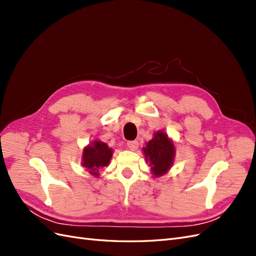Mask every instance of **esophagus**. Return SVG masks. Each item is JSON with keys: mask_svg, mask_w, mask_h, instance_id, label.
I'll use <instances>...</instances> for the list:
<instances>
[{"mask_svg": "<svg viewBox=\"0 0 256 256\" xmlns=\"http://www.w3.org/2000/svg\"><path fill=\"white\" fill-rule=\"evenodd\" d=\"M127 147L130 150H136L138 147V141H129V142H127Z\"/></svg>", "mask_w": 256, "mask_h": 256, "instance_id": "1", "label": "esophagus"}]
</instances>
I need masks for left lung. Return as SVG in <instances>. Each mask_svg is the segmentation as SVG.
I'll return each instance as SVG.
<instances>
[{"label":"left lung","instance_id":"1","mask_svg":"<svg viewBox=\"0 0 256 256\" xmlns=\"http://www.w3.org/2000/svg\"><path fill=\"white\" fill-rule=\"evenodd\" d=\"M154 136L143 150L146 160L150 161L152 166V173L156 176H161L166 174L173 164L175 147L162 131H158Z\"/></svg>","mask_w":256,"mask_h":256}]
</instances>
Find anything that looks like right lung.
<instances>
[{
	"instance_id": "right-lung-1",
	"label": "right lung",
	"mask_w": 256,
	"mask_h": 256,
	"mask_svg": "<svg viewBox=\"0 0 256 256\" xmlns=\"http://www.w3.org/2000/svg\"><path fill=\"white\" fill-rule=\"evenodd\" d=\"M112 157V150L108 147L104 142L94 141L92 145H88L83 152L82 164L92 175L99 176L98 170L100 168L106 166Z\"/></svg>"
}]
</instances>
